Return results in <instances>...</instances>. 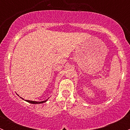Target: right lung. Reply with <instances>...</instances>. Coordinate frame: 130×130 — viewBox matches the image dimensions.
<instances>
[{
    "label": "right lung",
    "mask_w": 130,
    "mask_h": 130,
    "mask_svg": "<svg viewBox=\"0 0 130 130\" xmlns=\"http://www.w3.org/2000/svg\"><path fill=\"white\" fill-rule=\"evenodd\" d=\"M22 99H23V100H24L23 98H22ZM25 101L27 102V103H31V104H42V103H45V102H46L47 101H48V99H46V100L45 101H29V100H24Z\"/></svg>",
    "instance_id": "right-lung-1"
}]
</instances>
